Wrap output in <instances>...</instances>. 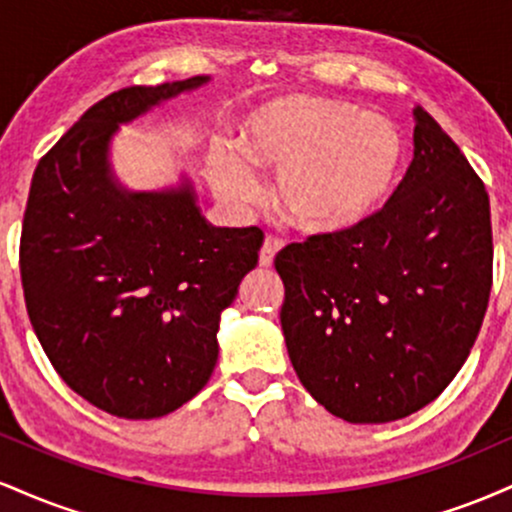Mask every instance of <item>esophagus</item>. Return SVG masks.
<instances>
[{
    "instance_id": "1",
    "label": "esophagus",
    "mask_w": 512,
    "mask_h": 512,
    "mask_svg": "<svg viewBox=\"0 0 512 512\" xmlns=\"http://www.w3.org/2000/svg\"><path fill=\"white\" fill-rule=\"evenodd\" d=\"M281 240L279 238H267L262 243V250H260V267H272V262H274V255L276 252L281 250Z\"/></svg>"
}]
</instances>
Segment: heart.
Here are the masks:
<instances>
[{"label":"heart","instance_id":"obj_1","mask_svg":"<svg viewBox=\"0 0 512 512\" xmlns=\"http://www.w3.org/2000/svg\"><path fill=\"white\" fill-rule=\"evenodd\" d=\"M240 156L279 173L276 207L298 231L332 236L366 223L390 197L404 158L399 129L383 115L320 96L272 98L245 120ZM236 156L214 163L223 199L257 195L250 168Z\"/></svg>","mask_w":512,"mask_h":512}]
</instances>
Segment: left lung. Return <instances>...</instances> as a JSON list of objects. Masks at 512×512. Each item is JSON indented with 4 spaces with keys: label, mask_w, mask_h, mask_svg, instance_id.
Instances as JSON below:
<instances>
[{
    "label": "left lung",
    "mask_w": 512,
    "mask_h": 512,
    "mask_svg": "<svg viewBox=\"0 0 512 512\" xmlns=\"http://www.w3.org/2000/svg\"><path fill=\"white\" fill-rule=\"evenodd\" d=\"M414 122V158L383 209L274 260L293 370L349 424H387L431 404L460 373L489 305L484 182L421 105Z\"/></svg>",
    "instance_id": "1"
}]
</instances>
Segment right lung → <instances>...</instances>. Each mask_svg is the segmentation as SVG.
<instances>
[{
    "label": "right lung",
    "mask_w": 512,
    "mask_h": 512,
    "mask_svg": "<svg viewBox=\"0 0 512 512\" xmlns=\"http://www.w3.org/2000/svg\"><path fill=\"white\" fill-rule=\"evenodd\" d=\"M207 79L110 93L31 180L19 264L33 332L76 395L122 419L170 414L207 385L221 310L260 257V228L209 226L187 182L127 192L110 175L120 122Z\"/></svg>",
    "instance_id": "obj_1"
}]
</instances>
